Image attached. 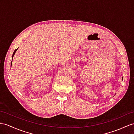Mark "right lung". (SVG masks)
Listing matches in <instances>:
<instances>
[{"label":"right lung","instance_id":"obj_1","mask_svg":"<svg viewBox=\"0 0 134 134\" xmlns=\"http://www.w3.org/2000/svg\"><path fill=\"white\" fill-rule=\"evenodd\" d=\"M18 49H16L14 51V53H13V54H12V59H13V57H14V56L15 55V53H16V51L18 50ZM11 66H12V62H11Z\"/></svg>","mask_w":134,"mask_h":134}]
</instances>
